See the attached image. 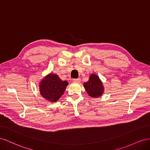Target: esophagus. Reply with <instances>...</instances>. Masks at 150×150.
Here are the masks:
<instances>
[{
    "label": "esophagus",
    "instance_id": "obj_1",
    "mask_svg": "<svg viewBox=\"0 0 150 150\" xmlns=\"http://www.w3.org/2000/svg\"><path fill=\"white\" fill-rule=\"evenodd\" d=\"M72 82L74 83H79L81 82V79L78 78V79H74L72 80Z\"/></svg>",
    "mask_w": 150,
    "mask_h": 150
}]
</instances>
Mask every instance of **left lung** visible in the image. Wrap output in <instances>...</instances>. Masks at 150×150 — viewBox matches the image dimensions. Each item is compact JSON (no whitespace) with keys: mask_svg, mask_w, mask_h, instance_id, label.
Returning a JSON list of instances; mask_svg holds the SVG:
<instances>
[{"mask_svg":"<svg viewBox=\"0 0 150 150\" xmlns=\"http://www.w3.org/2000/svg\"><path fill=\"white\" fill-rule=\"evenodd\" d=\"M84 87L89 96L92 98L101 96L104 92L103 83L98 76L91 74L89 76V81L84 83Z\"/></svg>","mask_w":150,"mask_h":150,"instance_id":"1","label":"left lung"}]
</instances>
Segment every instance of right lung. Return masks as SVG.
Returning <instances> with one entry per match:
<instances>
[{
    "label": "right lung",
    "mask_w": 150,
    "mask_h": 150,
    "mask_svg": "<svg viewBox=\"0 0 150 150\" xmlns=\"http://www.w3.org/2000/svg\"><path fill=\"white\" fill-rule=\"evenodd\" d=\"M67 81H62L57 74H49L39 84L40 94L47 101L56 102L65 91Z\"/></svg>",
    "instance_id": "add662e5"
}]
</instances>
